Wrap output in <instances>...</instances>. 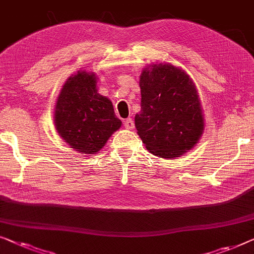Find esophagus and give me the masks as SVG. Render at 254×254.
<instances>
[{
    "instance_id": "esophagus-1",
    "label": "esophagus",
    "mask_w": 254,
    "mask_h": 254,
    "mask_svg": "<svg viewBox=\"0 0 254 254\" xmlns=\"http://www.w3.org/2000/svg\"><path fill=\"white\" fill-rule=\"evenodd\" d=\"M124 126L127 128V129H133L134 128V121L131 118H127L126 120H125L124 123Z\"/></svg>"
}]
</instances>
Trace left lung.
<instances>
[{
	"mask_svg": "<svg viewBox=\"0 0 254 254\" xmlns=\"http://www.w3.org/2000/svg\"><path fill=\"white\" fill-rule=\"evenodd\" d=\"M137 134L146 149L160 158H175L198 142L204 118L198 93L185 71L157 64L142 72Z\"/></svg>",
	"mask_w": 254,
	"mask_h": 254,
	"instance_id": "8db88e82",
	"label": "left lung"
}]
</instances>
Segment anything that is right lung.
I'll return each mask as SVG.
<instances>
[{"label": "right lung", "instance_id": "obj_1", "mask_svg": "<svg viewBox=\"0 0 254 254\" xmlns=\"http://www.w3.org/2000/svg\"><path fill=\"white\" fill-rule=\"evenodd\" d=\"M94 73L78 72L62 88L55 108L58 134L82 153L98 152L112 133L119 129L112 102L97 93Z\"/></svg>", "mask_w": 254, "mask_h": 254}]
</instances>
